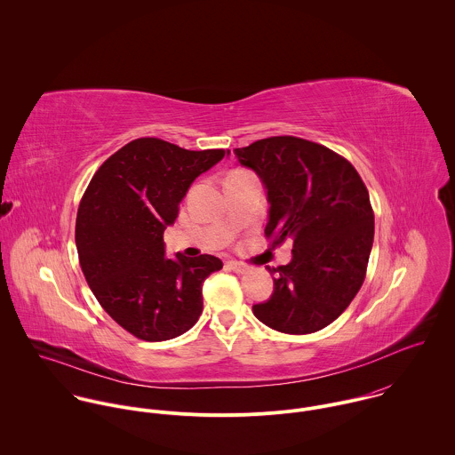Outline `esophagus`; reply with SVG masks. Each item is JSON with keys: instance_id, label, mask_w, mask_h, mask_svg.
Instances as JSON below:
<instances>
[{"instance_id": "obj_1", "label": "esophagus", "mask_w": 455, "mask_h": 455, "mask_svg": "<svg viewBox=\"0 0 455 455\" xmlns=\"http://www.w3.org/2000/svg\"><path fill=\"white\" fill-rule=\"evenodd\" d=\"M228 266H229V269H233V271L238 273V275H243V273L249 271V266H245V264H242V262H236V260H229Z\"/></svg>"}]
</instances>
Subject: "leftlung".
I'll return each mask as SVG.
<instances>
[{
    "label": "left lung",
    "instance_id": "1",
    "mask_svg": "<svg viewBox=\"0 0 455 455\" xmlns=\"http://www.w3.org/2000/svg\"><path fill=\"white\" fill-rule=\"evenodd\" d=\"M235 154L267 189L266 240L273 249L292 242L289 264L266 266L276 273L273 294L252 312L280 332L321 331L345 312L366 278L375 235L368 189L350 161L298 136H269Z\"/></svg>",
    "mask_w": 455,
    "mask_h": 455
}]
</instances>
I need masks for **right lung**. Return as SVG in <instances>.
Here are the masks:
<instances>
[{
  "instance_id": "1",
  "label": "right lung",
  "mask_w": 455,
  "mask_h": 455,
  "mask_svg": "<svg viewBox=\"0 0 455 455\" xmlns=\"http://www.w3.org/2000/svg\"><path fill=\"white\" fill-rule=\"evenodd\" d=\"M224 156V148L136 138L98 168L80 199L75 243L82 273L103 310L140 339L177 338L203 312L201 283L222 260L168 259L163 233L196 177Z\"/></svg>"
}]
</instances>
